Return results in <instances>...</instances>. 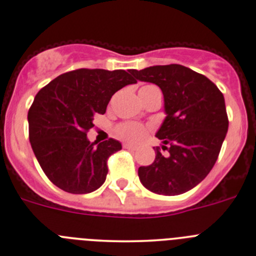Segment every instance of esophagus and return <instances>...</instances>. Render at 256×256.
<instances>
[{"instance_id":"1","label":"esophagus","mask_w":256,"mask_h":256,"mask_svg":"<svg viewBox=\"0 0 256 256\" xmlns=\"http://www.w3.org/2000/svg\"><path fill=\"white\" fill-rule=\"evenodd\" d=\"M123 148H127V150H130V151H136V146L134 145H130V144H123Z\"/></svg>"}]
</instances>
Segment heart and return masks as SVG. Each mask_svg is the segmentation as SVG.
I'll use <instances>...</instances> for the list:
<instances>
[{
    "label": "heart",
    "instance_id": "1",
    "mask_svg": "<svg viewBox=\"0 0 256 256\" xmlns=\"http://www.w3.org/2000/svg\"><path fill=\"white\" fill-rule=\"evenodd\" d=\"M152 92H160V90L154 84H146L140 88L139 94L142 100L145 99ZM148 130H150V128L148 126L136 122H122L117 124V127L114 128V133H116V136L120 139L134 144L142 142L144 138L146 136V134L148 133Z\"/></svg>",
    "mask_w": 256,
    "mask_h": 256
}]
</instances>
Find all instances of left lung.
<instances>
[{
  "mask_svg": "<svg viewBox=\"0 0 256 256\" xmlns=\"http://www.w3.org/2000/svg\"><path fill=\"white\" fill-rule=\"evenodd\" d=\"M136 80L162 90L166 117L156 136V158L140 166L139 179L148 190L164 196L190 191L212 170L228 129L225 99L204 74L179 64L132 70Z\"/></svg>",
  "mask_w": 256,
  "mask_h": 256,
  "instance_id": "obj_1",
  "label": "left lung"
}]
</instances>
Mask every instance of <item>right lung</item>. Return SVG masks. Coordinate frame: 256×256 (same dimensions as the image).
Returning a JSON list of instances; mask_svg holds the SVG:
<instances>
[{
  "mask_svg": "<svg viewBox=\"0 0 256 256\" xmlns=\"http://www.w3.org/2000/svg\"><path fill=\"white\" fill-rule=\"evenodd\" d=\"M136 83L124 70L78 68L54 78L36 94L28 108V139L42 170L62 191L90 194L102 185L108 160L122 148L108 139H87L93 116L104 114L111 96Z\"/></svg>",
  "mask_w": 256,
  "mask_h": 256,
  "instance_id": "obj_1",
  "label": "right lung"
}]
</instances>
